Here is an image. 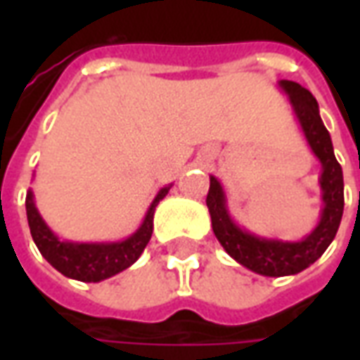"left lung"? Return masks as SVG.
<instances>
[{
  "label": "left lung",
  "instance_id": "1",
  "mask_svg": "<svg viewBox=\"0 0 360 360\" xmlns=\"http://www.w3.org/2000/svg\"><path fill=\"white\" fill-rule=\"evenodd\" d=\"M279 86L291 98L293 110L301 121L310 148L324 167L320 179L324 191V210L316 229L304 241L299 243L260 239L247 231H241L231 221L226 210V196L216 177H210V188L206 195V206L212 216V229L221 247L227 250V255L233 257L245 268L270 278L299 274L310 264H314L333 241L343 216V173L340 162L333 156L332 139L320 119L316 100L299 82L281 81Z\"/></svg>",
  "mask_w": 360,
  "mask_h": 360
}]
</instances>
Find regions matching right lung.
I'll use <instances>...</instances> for the list:
<instances>
[{"label":"right lung","instance_id":"obj_1","mask_svg":"<svg viewBox=\"0 0 360 360\" xmlns=\"http://www.w3.org/2000/svg\"><path fill=\"white\" fill-rule=\"evenodd\" d=\"M167 191L169 187H164L158 193L136 233L131 235L125 241L110 243V245H77V243L58 241V237L48 229V226L44 224L40 214L36 210L32 193H28L27 218L30 233H32L38 250L42 252V257L63 276L79 279V281H102V279L111 278L129 268L133 262H136V258L141 257L142 250L152 237L154 210H156L158 202L167 195Z\"/></svg>","mask_w":360,"mask_h":360}]
</instances>
